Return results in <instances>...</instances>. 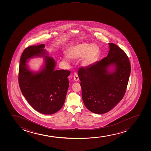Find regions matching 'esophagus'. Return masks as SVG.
I'll use <instances>...</instances> for the list:
<instances>
[{"mask_svg": "<svg viewBox=\"0 0 151 151\" xmlns=\"http://www.w3.org/2000/svg\"><path fill=\"white\" fill-rule=\"evenodd\" d=\"M73 79L75 80L76 82H78L79 78H78V75L76 73H75L74 75H73Z\"/></svg>", "mask_w": 151, "mask_h": 151, "instance_id": "esophagus-1", "label": "esophagus"}]
</instances>
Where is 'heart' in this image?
<instances>
[{
    "instance_id": "obj_1",
    "label": "heart",
    "mask_w": 151,
    "mask_h": 151,
    "mask_svg": "<svg viewBox=\"0 0 151 151\" xmlns=\"http://www.w3.org/2000/svg\"><path fill=\"white\" fill-rule=\"evenodd\" d=\"M99 52V48L97 45L82 43L69 48L67 52V56L71 60L81 59L83 57L82 64L87 66L95 60Z\"/></svg>"
}]
</instances>
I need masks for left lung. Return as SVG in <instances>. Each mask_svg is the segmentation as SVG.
<instances>
[{
  "mask_svg": "<svg viewBox=\"0 0 151 151\" xmlns=\"http://www.w3.org/2000/svg\"><path fill=\"white\" fill-rule=\"evenodd\" d=\"M107 57L78 69L83 103L88 109L98 114L111 110L123 98L130 76V62L124 51L114 43H109ZM114 64V73L107 67Z\"/></svg>",
  "mask_w": 151,
  "mask_h": 151,
  "instance_id": "1",
  "label": "left lung"
}]
</instances>
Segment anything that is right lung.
Returning a JSON list of instances; mask_svg holds the SVG:
<instances>
[{
  "mask_svg": "<svg viewBox=\"0 0 151 151\" xmlns=\"http://www.w3.org/2000/svg\"><path fill=\"white\" fill-rule=\"evenodd\" d=\"M44 44L31 45L24 49L21 56L18 80L23 96L32 107L44 114L59 111L65 100L69 86V70H54L55 62L52 57H45L43 70L34 74L27 66V60L43 54Z\"/></svg>",
  "mask_w": 151,
  "mask_h": 151,
  "instance_id": "1",
  "label": "right lung"
}]
</instances>
